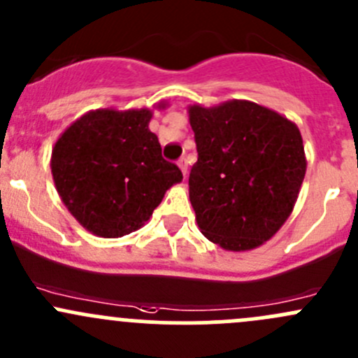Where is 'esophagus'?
I'll use <instances>...</instances> for the list:
<instances>
[{
	"label": "esophagus",
	"instance_id": "1",
	"mask_svg": "<svg viewBox=\"0 0 358 358\" xmlns=\"http://www.w3.org/2000/svg\"><path fill=\"white\" fill-rule=\"evenodd\" d=\"M178 168L182 169L183 176H185V178H187V168H189V166H187V159L185 157L180 159V161H178Z\"/></svg>",
	"mask_w": 358,
	"mask_h": 358
}]
</instances>
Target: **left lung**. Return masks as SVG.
<instances>
[{"label":"left lung","instance_id":"obj_1","mask_svg":"<svg viewBox=\"0 0 358 358\" xmlns=\"http://www.w3.org/2000/svg\"><path fill=\"white\" fill-rule=\"evenodd\" d=\"M197 162L189 197L206 239L249 251L286 223L306 171L298 126L249 100L189 106Z\"/></svg>","mask_w":358,"mask_h":358}]
</instances>
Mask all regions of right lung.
Here are the masks:
<instances>
[{
	"instance_id": "add662e5",
	"label": "right lung",
	"mask_w": 358,
	"mask_h": 358,
	"mask_svg": "<svg viewBox=\"0 0 358 358\" xmlns=\"http://www.w3.org/2000/svg\"><path fill=\"white\" fill-rule=\"evenodd\" d=\"M150 119L149 109L90 110L55 142L57 192L93 236L115 239L142 229L166 190L182 182L178 166L162 159Z\"/></svg>"
}]
</instances>
